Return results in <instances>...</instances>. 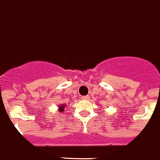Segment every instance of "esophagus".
I'll list each match as a JSON object with an SVG mask.
<instances>
[{
	"instance_id": "34e87169",
	"label": "esophagus",
	"mask_w": 160,
	"mask_h": 160,
	"mask_svg": "<svg viewBox=\"0 0 160 160\" xmlns=\"http://www.w3.org/2000/svg\"><path fill=\"white\" fill-rule=\"evenodd\" d=\"M82 98L83 100H88L89 99V95H85V96H82Z\"/></svg>"
}]
</instances>
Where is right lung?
Instances as JSON below:
<instances>
[{"label": "right lung", "instance_id": "right-lung-1", "mask_svg": "<svg viewBox=\"0 0 160 160\" xmlns=\"http://www.w3.org/2000/svg\"><path fill=\"white\" fill-rule=\"evenodd\" d=\"M64 107H65V105H60V107H58L59 112H62L63 111H65V109H64Z\"/></svg>", "mask_w": 160, "mask_h": 160}]
</instances>
